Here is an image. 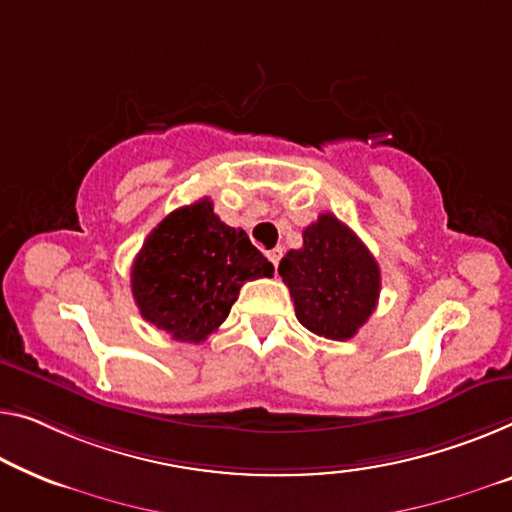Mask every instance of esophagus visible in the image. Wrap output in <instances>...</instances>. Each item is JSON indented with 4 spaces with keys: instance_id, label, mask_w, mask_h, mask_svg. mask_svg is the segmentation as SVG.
Here are the masks:
<instances>
[{
    "instance_id": "esophagus-1",
    "label": "esophagus",
    "mask_w": 512,
    "mask_h": 512,
    "mask_svg": "<svg viewBox=\"0 0 512 512\" xmlns=\"http://www.w3.org/2000/svg\"><path fill=\"white\" fill-rule=\"evenodd\" d=\"M266 257H269V262H271L273 266H278V264H280V259H282V248L278 246V248L269 250V253H266Z\"/></svg>"
}]
</instances>
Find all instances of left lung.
<instances>
[{"instance_id":"obj_1","label":"left lung","mask_w":512,"mask_h":512,"mask_svg":"<svg viewBox=\"0 0 512 512\" xmlns=\"http://www.w3.org/2000/svg\"><path fill=\"white\" fill-rule=\"evenodd\" d=\"M296 319L329 340H349L377 308L379 264L365 243L333 213L303 230V248L280 259Z\"/></svg>"}]
</instances>
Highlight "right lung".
Masks as SVG:
<instances>
[{"mask_svg": "<svg viewBox=\"0 0 512 512\" xmlns=\"http://www.w3.org/2000/svg\"><path fill=\"white\" fill-rule=\"evenodd\" d=\"M273 264L243 230L225 225L209 197L172 211L147 236L131 269L140 315L179 342H202L230 315L243 282Z\"/></svg>", "mask_w": 512, "mask_h": 512, "instance_id": "obj_1", "label": "right lung"}]
</instances>
